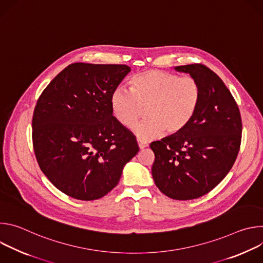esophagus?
<instances>
[{"label":"esophagus","instance_id":"obj_1","mask_svg":"<svg viewBox=\"0 0 263 263\" xmlns=\"http://www.w3.org/2000/svg\"><path fill=\"white\" fill-rule=\"evenodd\" d=\"M137 142H138V146H139V148H144V147L148 146V143H147V142H145V141H141V140H138Z\"/></svg>","mask_w":263,"mask_h":263}]
</instances>
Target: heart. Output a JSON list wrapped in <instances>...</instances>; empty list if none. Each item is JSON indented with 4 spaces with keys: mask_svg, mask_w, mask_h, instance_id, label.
<instances>
[{
    "mask_svg": "<svg viewBox=\"0 0 263 263\" xmlns=\"http://www.w3.org/2000/svg\"><path fill=\"white\" fill-rule=\"evenodd\" d=\"M130 91L116 87L110 95L115 119L125 128L133 129L146 110L148 118L135 130L141 139H152L165 133L177 135L185 130L200 107L202 87L191 76L159 69H148L133 76Z\"/></svg>",
    "mask_w": 263,
    "mask_h": 263,
    "instance_id": "heart-1",
    "label": "heart"
}]
</instances>
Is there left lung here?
I'll return each mask as SVG.
<instances>
[{"instance_id":"obj_1","label":"left lung","mask_w":263,"mask_h":263,"mask_svg":"<svg viewBox=\"0 0 263 263\" xmlns=\"http://www.w3.org/2000/svg\"><path fill=\"white\" fill-rule=\"evenodd\" d=\"M202 87L192 123L181 133L153 141L152 176L159 191L174 200L198 199L227 176L238 155L242 123L239 108L217 74L201 63L180 65Z\"/></svg>"}]
</instances>
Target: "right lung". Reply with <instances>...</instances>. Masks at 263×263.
Returning a JSON list of instances; mask_svg holds the SVG:
<instances>
[{
	"instance_id": "obj_1",
	"label": "right lung",
	"mask_w": 263,
	"mask_h": 263,
	"mask_svg": "<svg viewBox=\"0 0 263 263\" xmlns=\"http://www.w3.org/2000/svg\"><path fill=\"white\" fill-rule=\"evenodd\" d=\"M130 70L125 64L72 63L37 100L32 119L36 160L68 197L92 201L106 196L139 151L136 137L110 108L112 90Z\"/></svg>"
}]
</instances>
